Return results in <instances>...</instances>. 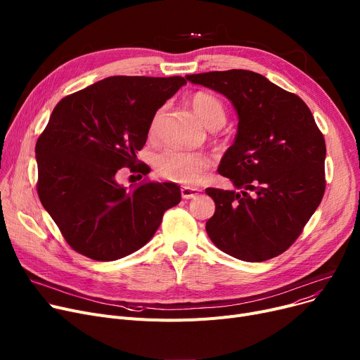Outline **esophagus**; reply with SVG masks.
<instances>
[{"mask_svg": "<svg viewBox=\"0 0 360 360\" xmlns=\"http://www.w3.org/2000/svg\"><path fill=\"white\" fill-rule=\"evenodd\" d=\"M200 194L198 188H191V186H182L181 188V195L184 200H191L195 198Z\"/></svg>", "mask_w": 360, "mask_h": 360, "instance_id": "obj_1", "label": "esophagus"}]
</instances>
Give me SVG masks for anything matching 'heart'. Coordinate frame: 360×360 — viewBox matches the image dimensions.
<instances>
[{"mask_svg":"<svg viewBox=\"0 0 360 360\" xmlns=\"http://www.w3.org/2000/svg\"><path fill=\"white\" fill-rule=\"evenodd\" d=\"M190 103L195 115L210 129L221 127L226 121V110L219 98L207 91H195L190 98ZM159 113L150 122L148 132L155 134L158 129ZM155 165L158 174L179 184H197L202 174L212 166L210 158L201 151H188L182 148L169 147L156 156Z\"/></svg>","mask_w":360,"mask_h":360,"instance_id":"obj_1","label":"heart"}]
</instances>
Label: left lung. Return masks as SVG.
<instances>
[{
	"label": "left lung",
	"mask_w": 360,
	"mask_h": 360,
	"mask_svg": "<svg viewBox=\"0 0 360 360\" xmlns=\"http://www.w3.org/2000/svg\"><path fill=\"white\" fill-rule=\"evenodd\" d=\"M186 80L224 94L239 118L217 172L240 191L207 188L216 204L207 233L219 250L242 261L280 255L326 191V140L312 112L295 93L254 71H210Z\"/></svg>",
	"instance_id": "1"
}]
</instances>
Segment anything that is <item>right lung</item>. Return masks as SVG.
Instances as JSON below:
<instances>
[{
    "mask_svg": "<svg viewBox=\"0 0 360 360\" xmlns=\"http://www.w3.org/2000/svg\"><path fill=\"white\" fill-rule=\"evenodd\" d=\"M184 84L179 75H113L53 108L34 148L37 195L74 251L96 261L136 252L181 201L174 182L127 190L117 174L122 167L150 172L146 163L136 165V153L158 109Z\"/></svg>",
    "mask_w": 360,
    "mask_h": 360,
    "instance_id": "add662e5",
    "label": "right lung"
}]
</instances>
